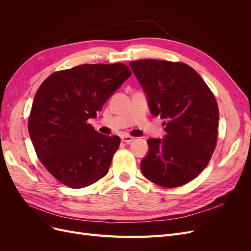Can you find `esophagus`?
<instances>
[{
    "label": "esophagus",
    "mask_w": 251,
    "mask_h": 251,
    "mask_svg": "<svg viewBox=\"0 0 251 251\" xmlns=\"http://www.w3.org/2000/svg\"><path fill=\"white\" fill-rule=\"evenodd\" d=\"M120 138H121V141H124V142H126V143H130V142L133 141V139H134V137H132V136L126 135V134L121 135Z\"/></svg>",
    "instance_id": "obj_1"
}]
</instances>
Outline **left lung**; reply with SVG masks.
Instances as JSON below:
<instances>
[{
    "label": "left lung",
    "mask_w": 251,
    "mask_h": 251,
    "mask_svg": "<svg viewBox=\"0 0 251 251\" xmlns=\"http://www.w3.org/2000/svg\"><path fill=\"white\" fill-rule=\"evenodd\" d=\"M130 67L151 114L164 119L166 133L163 138L148 140V155L140 162L143 176L162 187L184 185L205 169L216 149V98L186 64L141 59Z\"/></svg>",
    "instance_id": "1"
}]
</instances>
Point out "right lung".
<instances>
[{
  "label": "right lung",
  "mask_w": 251,
  "mask_h": 251,
  "mask_svg": "<svg viewBox=\"0 0 251 251\" xmlns=\"http://www.w3.org/2000/svg\"><path fill=\"white\" fill-rule=\"evenodd\" d=\"M124 64H85L58 71L36 91L28 131L36 155L53 177L72 188L104 177L120 138L96 132L88 120L131 76Z\"/></svg>",
  "instance_id": "right-lung-1"
}]
</instances>
